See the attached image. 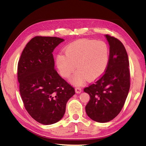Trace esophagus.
<instances>
[{
  "mask_svg": "<svg viewBox=\"0 0 146 146\" xmlns=\"http://www.w3.org/2000/svg\"><path fill=\"white\" fill-rule=\"evenodd\" d=\"M75 92L76 93H80L81 91H82V90H81V88H78V87L75 88Z\"/></svg>",
  "mask_w": 146,
  "mask_h": 146,
  "instance_id": "obj_1",
  "label": "esophagus"
}]
</instances>
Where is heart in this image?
I'll return each mask as SVG.
<instances>
[{
    "label": "heart",
    "mask_w": 146,
    "mask_h": 146,
    "mask_svg": "<svg viewBox=\"0 0 146 146\" xmlns=\"http://www.w3.org/2000/svg\"><path fill=\"white\" fill-rule=\"evenodd\" d=\"M65 54L59 53L56 62L60 75L70 77L78 70L71 79L76 85H80L86 78L94 80L102 76L107 69L110 60V50L103 41L83 39L74 42L66 47Z\"/></svg>",
    "instance_id": "1"
}]
</instances>
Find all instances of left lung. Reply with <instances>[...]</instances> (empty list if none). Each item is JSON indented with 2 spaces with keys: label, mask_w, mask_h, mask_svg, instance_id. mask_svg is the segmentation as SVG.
Wrapping results in <instances>:
<instances>
[{
  "label": "left lung",
  "mask_w": 146,
  "mask_h": 146,
  "mask_svg": "<svg viewBox=\"0 0 146 146\" xmlns=\"http://www.w3.org/2000/svg\"><path fill=\"white\" fill-rule=\"evenodd\" d=\"M110 44V60L104 73L84 89L90 96L86 111L91 119L107 122L119 114L130 88L129 59L123 44L106 35Z\"/></svg>",
  "instance_id": "1"
}]
</instances>
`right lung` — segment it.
I'll return each instance as SVG.
<instances>
[{
    "label": "right lung",
    "instance_id": "add662e5",
    "mask_svg": "<svg viewBox=\"0 0 146 146\" xmlns=\"http://www.w3.org/2000/svg\"><path fill=\"white\" fill-rule=\"evenodd\" d=\"M63 38L36 36L26 44L18 62L17 77L25 109L36 122H58L75 89L55 69L53 51Z\"/></svg>",
    "mask_w": 146,
    "mask_h": 146
}]
</instances>
